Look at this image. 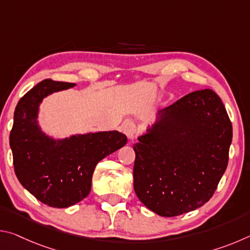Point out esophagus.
Listing matches in <instances>:
<instances>
[{
  "instance_id": "esophagus-1",
  "label": "esophagus",
  "mask_w": 250,
  "mask_h": 250,
  "mask_svg": "<svg viewBox=\"0 0 250 250\" xmlns=\"http://www.w3.org/2000/svg\"><path fill=\"white\" fill-rule=\"evenodd\" d=\"M121 128L129 139H133L135 137V134H137V126L133 124H131V122H125V124L121 125Z\"/></svg>"
}]
</instances>
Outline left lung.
<instances>
[{
    "label": "left lung",
    "mask_w": 250,
    "mask_h": 250,
    "mask_svg": "<svg viewBox=\"0 0 250 250\" xmlns=\"http://www.w3.org/2000/svg\"><path fill=\"white\" fill-rule=\"evenodd\" d=\"M231 138L226 109L210 89L191 92L160 110L133 145L139 200L164 217L200 208L226 171Z\"/></svg>",
    "instance_id": "1"
}]
</instances>
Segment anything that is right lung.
Instances as JSON below:
<instances>
[{"instance_id":"right-lung-1","label":"right lung","mask_w":250,"mask_h":250,"mask_svg":"<svg viewBox=\"0 0 250 250\" xmlns=\"http://www.w3.org/2000/svg\"><path fill=\"white\" fill-rule=\"evenodd\" d=\"M76 83L45 79L21 98L10 134L15 174L20 183L44 204L65 208L88 196L97 163L128 142L119 131L50 137L40 125L41 104L54 92Z\"/></svg>"}]
</instances>
